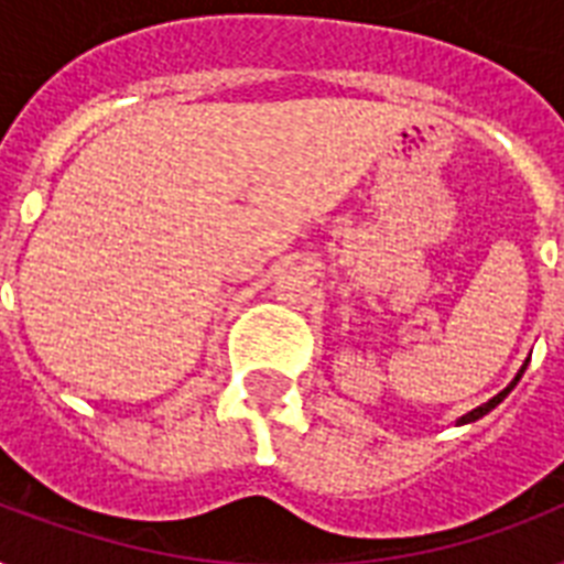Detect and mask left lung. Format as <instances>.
I'll list each match as a JSON object with an SVG mask.
<instances>
[{
	"label": "left lung",
	"mask_w": 564,
	"mask_h": 564,
	"mask_svg": "<svg viewBox=\"0 0 564 564\" xmlns=\"http://www.w3.org/2000/svg\"><path fill=\"white\" fill-rule=\"evenodd\" d=\"M524 369H527V362H524ZM524 369L518 371V377H516V380H512V383H509L507 389H503V392H500V394H495V398H491L489 403H482V406H477V410H471V412H468V415H463V419H459V424H468V421H477V419H482V415H486V412H489V410H495V406H498V403L503 401V398H507L509 392H512V386H516L518 380H521V375H524Z\"/></svg>",
	"instance_id": "8db88e82"
}]
</instances>
